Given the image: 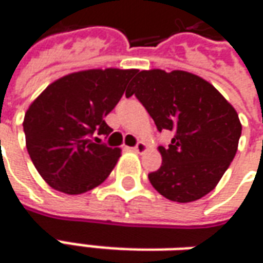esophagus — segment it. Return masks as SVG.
I'll return each mask as SVG.
<instances>
[{
    "instance_id": "esophagus-1",
    "label": "esophagus",
    "mask_w": 263,
    "mask_h": 263,
    "mask_svg": "<svg viewBox=\"0 0 263 263\" xmlns=\"http://www.w3.org/2000/svg\"><path fill=\"white\" fill-rule=\"evenodd\" d=\"M132 149H134L135 152H138V154H142V152H145V151L148 149V146H146V143L145 142H138Z\"/></svg>"
}]
</instances>
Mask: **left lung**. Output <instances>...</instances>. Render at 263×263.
<instances>
[{
  "label": "left lung",
  "mask_w": 263,
  "mask_h": 263,
  "mask_svg": "<svg viewBox=\"0 0 263 263\" xmlns=\"http://www.w3.org/2000/svg\"><path fill=\"white\" fill-rule=\"evenodd\" d=\"M125 96L139 100L158 131L173 132L169 146H159L162 165L148 175L151 184L177 203L210 193L237 154L242 131L231 104L209 81L182 70H142Z\"/></svg>",
  "instance_id": "obj_1"
}]
</instances>
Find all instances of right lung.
Returning a JSON list of instances; mask_svg holds the SVG:
<instances>
[{
	"label": "right lung",
	"instance_id": "add662e5",
	"mask_svg": "<svg viewBox=\"0 0 263 263\" xmlns=\"http://www.w3.org/2000/svg\"><path fill=\"white\" fill-rule=\"evenodd\" d=\"M137 70H84L46 87L24 118L26 149L50 187L81 194L108 177L120 158L100 138L112 129L104 117L125 91Z\"/></svg>",
	"mask_w": 263,
	"mask_h": 263
}]
</instances>
